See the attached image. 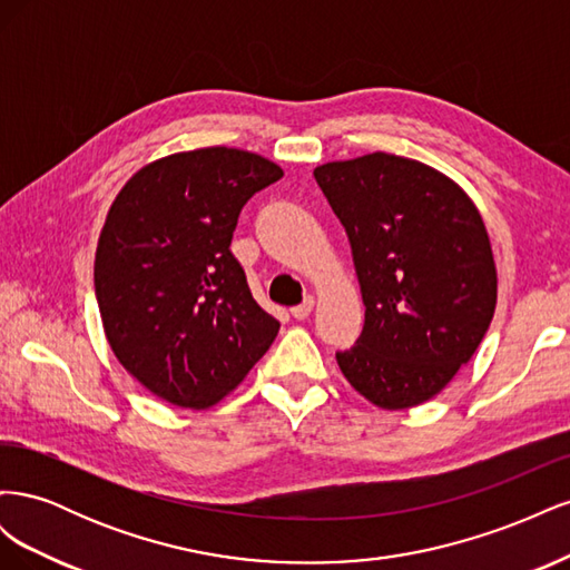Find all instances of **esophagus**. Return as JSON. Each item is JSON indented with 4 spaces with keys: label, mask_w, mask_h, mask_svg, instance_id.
Masks as SVG:
<instances>
[{
    "label": "esophagus",
    "mask_w": 570,
    "mask_h": 570,
    "mask_svg": "<svg viewBox=\"0 0 570 570\" xmlns=\"http://www.w3.org/2000/svg\"><path fill=\"white\" fill-rule=\"evenodd\" d=\"M312 312H314V297H306L302 304L292 306V316H295L297 321L308 318V316H312Z\"/></svg>",
    "instance_id": "1"
}]
</instances>
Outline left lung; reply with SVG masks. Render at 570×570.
<instances>
[{
	"instance_id": "left-lung-1",
	"label": "left lung",
	"mask_w": 570,
	"mask_h": 570,
	"mask_svg": "<svg viewBox=\"0 0 570 570\" xmlns=\"http://www.w3.org/2000/svg\"><path fill=\"white\" fill-rule=\"evenodd\" d=\"M314 176L347 230L366 304L364 331L337 364L375 406L423 404L469 364L494 316L485 223L454 180L394 154Z\"/></svg>"
}]
</instances>
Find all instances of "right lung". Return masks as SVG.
<instances>
[{"instance_id":"right-lung-1","label":"right lung","mask_w":570,"mask_h":570,"mask_svg":"<svg viewBox=\"0 0 570 570\" xmlns=\"http://www.w3.org/2000/svg\"><path fill=\"white\" fill-rule=\"evenodd\" d=\"M281 178L258 154L206 147L145 166L114 199L95 256L99 314L116 358L161 400L216 404L278 335L230 243L243 206Z\"/></svg>"}]
</instances>
